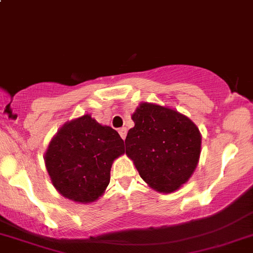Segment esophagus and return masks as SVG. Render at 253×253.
I'll list each match as a JSON object with an SVG mask.
<instances>
[{"instance_id":"34e87169","label":"esophagus","mask_w":253,"mask_h":253,"mask_svg":"<svg viewBox=\"0 0 253 253\" xmlns=\"http://www.w3.org/2000/svg\"><path fill=\"white\" fill-rule=\"evenodd\" d=\"M119 133H120V136H121V138L125 141V138H126V136H127V128H126V127H121V128L119 129Z\"/></svg>"}]
</instances>
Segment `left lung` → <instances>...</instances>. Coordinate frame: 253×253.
<instances>
[{"label": "left lung", "mask_w": 253, "mask_h": 253, "mask_svg": "<svg viewBox=\"0 0 253 253\" xmlns=\"http://www.w3.org/2000/svg\"><path fill=\"white\" fill-rule=\"evenodd\" d=\"M126 154L148 185L163 193L174 192L197 167L201 133L188 117L172 109L143 103L132 115Z\"/></svg>", "instance_id": "1"}]
</instances>
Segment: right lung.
Instances as JSON below:
<instances>
[{"instance_id": "right-lung-1", "label": "right lung", "mask_w": 253, "mask_h": 253, "mask_svg": "<svg viewBox=\"0 0 253 253\" xmlns=\"http://www.w3.org/2000/svg\"><path fill=\"white\" fill-rule=\"evenodd\" d=\"M124 153V139L114 128L84 115L61 127L48 145L45 164L61 195L88 203L103 195L112 162Z\"/></svg>"}]
</instances>
